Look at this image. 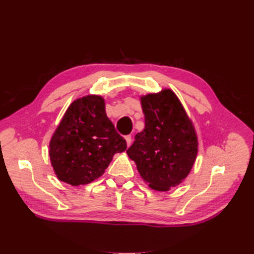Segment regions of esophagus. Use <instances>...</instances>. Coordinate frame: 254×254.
Returning a JSON list of instances; mask_svg holds the SVG:
<instances>
[{"instance_id":"esophagus-1","label":"esophagus","mask_w":254,"mask_h":254,"mask_svg":"<svg viewBox=\"0 0 254 254\" xmlns=\"http://www.w3.org/2000/svg\"><path fill=\"white\" fill-rule=\"evenodd\" d=\"M125 140H126V142H127V145L128 146H130V145H131V142H132V139H131V135H126L125 136Z\"/></svg>"}]
</instances>
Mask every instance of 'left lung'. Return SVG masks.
<instances>
[{
  "instance_id": "1",
  "label": "left lung",
  "mask_w": 254,
  "mask_h": 254,
  "mask_svg": "<svg viewBox=\"0 0 254 254\" xmlns=\"http://www.w3.org/2000/svg\"><path fill=\"white\" fill-rule=\"evenodd\" d=\"M145 128L127 149L142 178L156 190H168L187 178L198 151L195 129L170 89L141 97Z\"/></svg>"
}]
</instances>
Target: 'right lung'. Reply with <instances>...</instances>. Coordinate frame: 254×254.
I'll return each mask as SVG.
<instances>
[{
    "label": "right lung",
    "instance_id": "right-lung-1",
    "mask_svg": "<svg viewBox=\"0 0 254 254\" xmlns=\"http://www.w3.org/2000/svg\"><path fill=\"white\" fill-rule=\"evenodd\" d=\"M126 141L107 118L102 96L74 101L50 142L51 163L58 179L77 187L101 177Z\"/></svg>",
    "mask_w": 254,
    "mask_h": 254
}]
</instances>
